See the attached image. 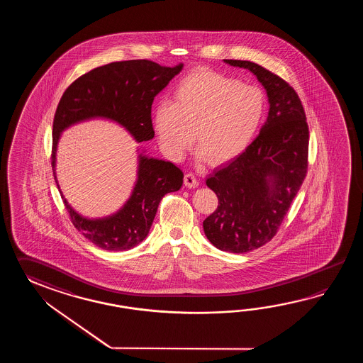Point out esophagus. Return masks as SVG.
I'll use <instances>...</instances> for the list:
<instances>
[{
    "label": "esophagus",
    "mask_w": 363,
    "mask_h": 363,
    "mask_svg": "<svg viewBox=\"0 0 363 363\" xmlns=\"http://www.w3.org/2000/svg\"><path fill=\"white\" fill-rule=\"evenodd\" d=\"M184 184L188 188H196L200 184V180L193 175L192 172H188L184 175Z\"/></svg>",
    "instance_id": "obj_1"
}]
</instances>
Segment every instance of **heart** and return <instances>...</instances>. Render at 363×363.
<instances>
[{
    "mask_svg": "<svg viewBox=\"0 0 363 363\" xmlns=\"http://www.w3.org/2000/svg\"><path fill=\"white\" fill-rule=\"evenodd\" d=\"M264 111L261 91L213 69H197L182 77L172 102L155 108L153 125L163 153L180 160L194 141L197 155L211 164L239 157L252 143Z\"/></svg>",
    "mask_w": 363,
    "mask_h": 363,
    "instance_id": "obj_1",
    "label": "heart"
}]
</instances>
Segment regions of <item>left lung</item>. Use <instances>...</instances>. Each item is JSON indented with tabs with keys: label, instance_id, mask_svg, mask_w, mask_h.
I'll list each match as a JSON object with an SVG mask.
<instances>
[{
	"label": "left lung",
	"instance_id": "1",
	"mask_svg": "<svg viewBox=\"0 0 363 363\" xmlns=\"http://www.w3.org/2000/svg\"><path fill=\"white\" fill-rule=\"evenodd\" d=\"M253 72L270 110L259 135L239 157L208 177L218 208L203 220L214 247L247 253L278 232L308 172V127L301 100L284 79L255 62L224 60Z\"/></svg>",
	"mask_w": 363,
	"mask_h": 363
}]
</instances>
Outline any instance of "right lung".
I'll list each match as a JSON object with an SVG mask.
<instances>
[{"label": "right lung", "mask_w": 363, "mask_h": 363, "mask_svg": "<svg viewBox=\"0 0 363 363\" xmlns=\"http://www.w3.org/2000/svg\"><path fill=\"white\" fill-rule=\"evenodd\" d=\"M183 69L161 66L147 60L113 62L93 69L65 91L53 121L52 167L55 183V153L61 132L91 118H108L123 125L138 143L155 138L152 104L155 96ZM183 171L174 163L139 155L138 182L130 200L114 216L88 219L79 216L63 197L65 208L77 231L105 250H128L145 239L166 193L183 184Z\"/></svg>", "instance_id": "1"}]
</instances>
